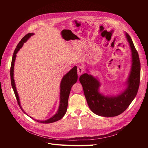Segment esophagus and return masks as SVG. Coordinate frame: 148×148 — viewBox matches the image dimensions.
<instances>
[{"instance_id": "esophagus-1", "label": "esophagus", "mask_w": 148, "mask_h": 148, "mask_svg": "<svg viewBox=\"0 0 148 148\" xmlns=\"http://www.w3.org/2000/svg\"><path fill=\"white\" fill-rule=\"evenodd\" d=\"M84 71V69L83 68V67L82 66H78V69H77V72H78V75H82L83 73V71Z\"/></svg>"}]
</instances>
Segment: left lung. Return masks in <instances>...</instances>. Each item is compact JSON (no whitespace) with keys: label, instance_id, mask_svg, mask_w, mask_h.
Masks as SVG:
<instances>
[{"label":"left lung","instance_id":"8db88e82","mask_svg":"<svg viewBox=\"0 0 148 148\" xmlns=\"http://www.w3.org/2000/svg\"><path fill=\"white\" fill-rule=\"evenodd\" d=\"M125 36L131 49L132 66L124 91L116 96H104L99 92L101 83L98 78L88 73L79 77L89 107L92 112L102 117H115L123 113L137 95L140 81V58L130 36L127 33Z\"/></svg>","mask_w":148,"mask_h":148}]
</instances>
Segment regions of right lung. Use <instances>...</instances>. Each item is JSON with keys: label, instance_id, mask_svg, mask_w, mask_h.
Segmentation results:
<instances>
[{"label": "right lung", "instance_id": "right-lung-1", "mask_svg": "<svg viewBox=\"0 0 148 148\" xmlns=\"http://www.w3.org/2000/svg\"><path fill=\"white\" fill-rule=\"evenodd\" d=\"M34 35L33 33H28L21 39L20 42L18 44L16 48L13 52V57H12V64H11V67H10V78H11V84L12 88L13 89V91H14L15 95L16 97V99L17 100L18 104L20 109L23 110V112L26 114V113L22 109V107L20 104V98L18 96V94L17 92L16 88L15 86V83L14 80V65H15V61L16 59V53L18 52V51L23 46V44L27 41V40L31 36ZM78 79V75H77V66H75L73 69H71L68 73H66L63 78H62L60 84V104L59 109L57 111L56 114L53 115L52 117L49 119L46 120H35L33 118V119L35 120L36 122L42 123H50L57 122V121L60 120L62 117L65 115L66 110H67V107H68V101H69V95L71 91V88L72 87L73 85L77 82ZM27 115V114H26ZM29 116V115H28Z\"/></svg>", "mask_w": 148, "mask_h": 148}]
</instances>
